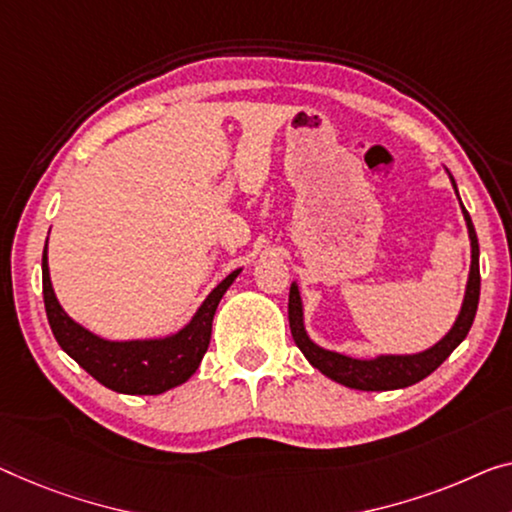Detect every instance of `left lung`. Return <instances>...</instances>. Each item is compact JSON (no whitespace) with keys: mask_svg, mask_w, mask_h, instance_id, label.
<instances>
[{"mask_svg":"<svg viewBox=\"0 0 512 512\" xmlns=\"http://www.w3.org/2000/svg\"><path fill=\"white\" fill-rule=\"evenodd\" d=\"M446 174L453 183L457 200H460L453 174L448 170ZM460 209L469 232L471 266H469V278H467V287H464V299L460 305V312H457L455 322L444 338L434 342L432 347L423 349V352H414V354H375L368 358H354V356L333 352V349L317 345V342L310 338L308 329H305L301 289L296 282H292V287H289V305H287L289 329H292L296 347H299L303 356L308 358L312 368H317L322 375L338 381L342 386L356 388V391H395V388H407L411 384H416V381L425 379L427 375H432V372L437 370L448 356H451L453 349L467 338L471 324H474V317L478 310V296H480L478 236L474 230V223H471L469 211L464 209L462 200H460Z\"/></svg>","mask_w":512,"mask_h":512,"instance_id":"obj_1","label":"left lung"}]
</instances>
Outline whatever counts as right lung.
Wrapping results in <instances>:
<instances>
[{
	"label": "right lung",
	"instance_id": "right-lung-1",
	"mask_svg": "<svg viewBox=\"0 0 512 512\" xmlns=\"http://www.w3.org/2000/svg\"><path fill=\"white\" fill-rule=\"evenodd\" d=\"M243 269H234L211 289L195 315L174 333L158 338L110 340L96 335L61 308L50 280L48 239L43 248V301L59 347L110 391L126 395H160L195 375L209 349L211 324L220 299Z\"/></svg>",
	"mask_w": 512,
	"mask_h": 512
}]
</instances>
